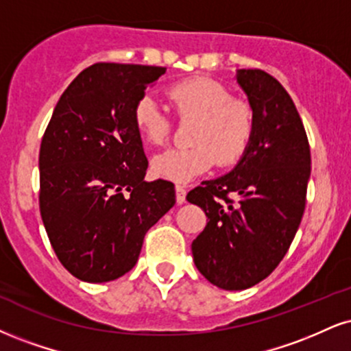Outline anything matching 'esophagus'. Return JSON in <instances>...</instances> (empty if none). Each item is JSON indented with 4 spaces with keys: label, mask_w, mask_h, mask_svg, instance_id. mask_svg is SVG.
<instances>
[{
    "label": "esophagus",
    "mask_w": 351,
    "mask_h": 351,
    "mask_svg": "<svg viewBox=\"0 0 351 351\" xmlns=\"http://www.w3.org/2000/svg\"><path fill=\"white\" fill-rule=\"evenodd\" d=\"M175 193H176V202H178V204H183V202L186 201V189H184V186H181V184H176Z\"/></svg>",
    "instance_id": "esophagus-1"
}]
</instances>
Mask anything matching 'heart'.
<instances>
[{
  "mask_svg": "<svg viewBox=\"0 0 351 351\" xmlns=\"http://www.w3.org/2000/svg\"><path fill=\"white\" fill-rule=\"evenodd\" d=\"M167 98L183 121L194 119L191 147L170 149L152 160L158 178L188 183L214 165L235 167L250 149L256 132V112L250 101L235 98L226 84L208 77H191L167 88ZM134 124L147 143L163 145L170 138L173 121L152 96L134 106Z\"/></svg>",
  "mask_w": 351,
  "mask_h": 351,
  "instance_id": "obj_1",
  "label": "heart"
}]
</instances>
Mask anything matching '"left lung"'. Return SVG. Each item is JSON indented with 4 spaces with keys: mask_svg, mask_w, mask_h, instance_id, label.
<instances>
[{
    "mask_svg": "<svg viewBox=\"0 0 351 351\" xmlns=\"http://www.w3.org/2000/svg\"><path fill=\"white\" fill-rule=\"evenodd\" d=\"M237 82L256 112L250 149L230 173L186 196L209 219L191 245L194 265L226 291L252 288L281 263L301 223L311 176L309 141L288 91L260 69L240 70Z\"/></svg>",
    "mask_w": 351,
    "mask_h": 351,
    "instance_id": "1",
    "label": "left lung"
}]
</instances>
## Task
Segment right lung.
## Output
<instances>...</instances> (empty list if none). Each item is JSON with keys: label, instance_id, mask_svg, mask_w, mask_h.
<instances>
[{"label": "right lung", "instance_id": "obj_1", "mask_svg": "<svg viewBox=\"0 0 351 351\" xmlns=\"http://www.w3.org/2000/svg\"><path fill=\"white\" fill-rule=\"evenodd\" d=\"M163 66L98 62L63 91L40 142L39 208L50 245L78 280L130 271L143 237L175 206L170 181L147 183L134 106Z\"/></svg>", "mask_w": 351, "mask_h": 351}]
</instances>
